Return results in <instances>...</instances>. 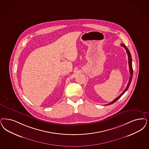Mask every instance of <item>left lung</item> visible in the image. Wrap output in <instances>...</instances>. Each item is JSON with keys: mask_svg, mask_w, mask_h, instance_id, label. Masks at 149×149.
I'll use <instances>...</instances> for the list:
<instances>
[{"mask_svg": "<svg viewBox=\"0 0 149 149\" xmlns=\"http://www.w3.org/2000/svg\"><path fill=\"white\" fill-rule=\"evenodd\" d=\"M121 46L123 47L125 49V50H126V51H127V54H128V56L129 68V72H130V77H129V82L128 83V85H127L126 88H125V90H124V91H123V93H121L118 97L116 98V99H114L113 101H112L111 102L108 103L107 104H106V105L111 104H112L113 103L116 102V101L118 100V99L120 97L123 95V94L127 91V90L128 89L129 87V86H130V83H131V81H132V80L133 74V68H132V56H131V54H130V52L129 51L128 48L125 46V45H124V44L122 43V44H121Z\"/></svg>", "mask_w": 149, "mask_h": 149, "instance_id": "8db88e82", "label": "left lung"}]
</instances>
